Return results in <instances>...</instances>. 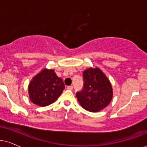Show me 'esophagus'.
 <instances>
[{"label":"esophagus","instance_id":"esophagus-1","mask_svg":"<svg viewBox=\"0 0 147 147\" xmlns=\"http://www.w3.org/2000/svg\"><path fill=\"white\" fill-rule=\"evenodd\" d=\"M72 89H73V87H72V85H70V86H68V87H67V89H68V90H70V91H71V90H72Z\"/></svg>","mask_w":147,"mask_h":147}]
</instances>
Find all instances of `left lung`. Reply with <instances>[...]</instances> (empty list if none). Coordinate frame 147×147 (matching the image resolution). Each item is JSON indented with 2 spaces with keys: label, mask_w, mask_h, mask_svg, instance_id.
I'll return each mask as SVG.
<instances>
[{
  "label": "left lung",
  "mask_w": 147,
  "mask_h": 147,
  "mask_svg": "<svg viewBox=\"0 0 147 147\" xmlns=\"http://www.w3.org/2000/svg\"><path fill=\"white\" fill-rule=\"evenodd\" d=\"M84 85L76 96L82 107L91 112H97L109 104L113 97L111 85L99 68L84 70Z\"/></svg>",
  "instance_id": "8db88e82"
}]
</instances>
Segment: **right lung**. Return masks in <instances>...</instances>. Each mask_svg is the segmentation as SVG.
Masks as SVG:
<instances>
[{
    "instance_id": "right-lung-1",
    "label": "right lung",
    "mask_w": 147,
    "mask_h": 147,
    "mask_svg": "<svg viewBox=\"0 0 147 147\" xmlns=\"http://www.w3.org/2000/svg\"><path fill=\"white\" fill-rule=\"evenodd\" d=\"M64 88L63 81L56 75L54 70L44 68L29 83V99L39 106H47L58 98Z\"/></svg>"
}]
</instances>
